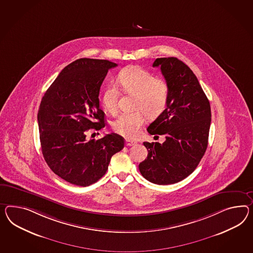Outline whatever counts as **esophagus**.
Segmentation results:
<instances>
[{
	"label": "esophagus",
	"instance_id": "obj_1",
	"mask_svg": "<svg viewBox=\"0 0 253 253\" xmlns=\"http://www.w3.org/2000/svg\"><path fill=\"white\" fill-rule=\"evenodd\" d=\"M136 142L133 141V140H130V139H126V146L127 147H131V146H134L136 145Z\"/></svg>",
	"mask_w": 253,
	"mask_h": 253
}]
</instances>
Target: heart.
<instances>
[{
	"label": "heart",
	"mask_w": 253,
	"mask_h": 253,
	"mask_svg": "<svg viewBox=\"0 0 253 253\" xmlns=\"http://www.w3.org/2000/svg\"><path fill=\"white\" fill-rule=\"evenodd\" d=\"M118 84L124 91L136 95L134 107L137 110L122 113L113 123V129L126 137H135L147 120L158 117L165 109L169 99V85L164 80L155 76L137 66L125 68L117 77ZM118 91L115 86H109L104 92V108L110 114L117 111Z\"/></svg>",
	"instance_id": "b5f03b06"
}]
</instances>
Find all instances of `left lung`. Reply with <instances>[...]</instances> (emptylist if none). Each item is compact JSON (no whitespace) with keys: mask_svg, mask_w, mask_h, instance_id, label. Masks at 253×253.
Masks as SVG:
<instances>
[{"mask_svg":"<svg viewBox=\"0 0 253 253\" xmlns=\"http://www.w3.org/2000/svg\"><path fill=\"white\" fill-rule=\"evenodd\" d=\"M152 66L161 67L169 92L166 109L147 130L150 135H164L166 139L162 144L143 143L149 153L138 168L148 181L167 185L185 179L205 155L211 108L196 76L181 60L157 58Z\"/></svg>","mask_w":253,"mask_h":253,"instance_id":"8db88e82","label":"left lung"}]
</instances>
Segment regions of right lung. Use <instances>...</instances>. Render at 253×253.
I'll list each match as a JSON object with an SVG mask.
<instances>
[{"label":"right lung","instance_id":"1","mask_svg":"<svg viewBox=\"0 0 253 253\" xmlns=\"http://www.w3.org/2000/svg\"><path fill=\"white\" fill-rule=\"evenodd\" d=\"M117 64L104 59L79 58L58 74L41 100L39 137L46 164L66 181L88 186L106 172L111 158L124 148L115 133L86 140L89 129L104 127L99 92L108 71Z\"/></svg>","mask_w":253,"mask_h":253}]
</instances>
